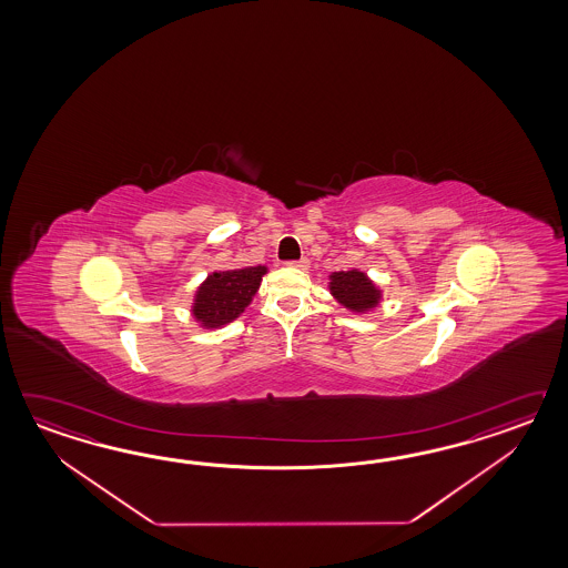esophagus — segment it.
<instances>
[{
  "mask_svg": "<svg viewBox=\"0 0 568 568\" xmlns=\"http://www.w3.org/2000/svg\"><path fill=\"white\" fill-rule=\"evenodd\" d=\"M290 267H298V270H308L311 267V262L306 260V257H301V260H294V262H288Z\"/></svg>",
  "mask_w": 568,
  "mask_h": 568,
  "instance_id": "34e87169",
  "label": "esophagus"
}]
</instances>
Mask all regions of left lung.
Returning <instances> with one entry per match:
<instances>
[{
    "label": "left lung",
    "instance_id": "obj_1",
    "mask_svg": "<svg viewBox=\"0 0 568 568\" xmlns=\"http://www.w3.org/2000/svg\"><path fill=\"white\" fill-rule=\"evenodd\" d=\"M328 290L333 298L351 313H369L382 302V290L359 270L333 272L328 276Z\"/></svg>",
    "mask_w": 568,
    "mask_h": 568
}]
</instances>
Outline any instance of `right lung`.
Instances as JSON below:
<instances>
[{
  "label": "right lung",
  "mask_w": 568,
  "mask_h": 568,
  "mask_svg": "<svg viewBox=\"0 0 568 568\" xmlns=\"http://www.w3.org/2000/svg\"><path fill=\"white\" fill-rule=\"evenodd\" d=\"M266 266L237 267L213 272L194 292V321L203 328H221L230 325L252 304L262 284Z\"/></svg>",
  "instance_id": "right-lung-1"
}]
</instances>
